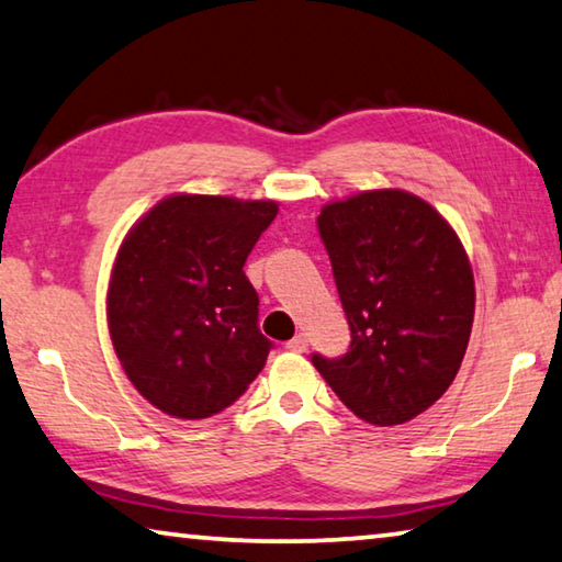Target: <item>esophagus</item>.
Listing matches in <instances>:
<instances>
[{
    "label": "esophagus",
    "instance_id": "34e87169",
    "mask_svg": "<svg viewBox=\"0 0 562 562\" xmlns=\"http://www.w3.org/2000/svg\"><path fill=\"white\" fill-rule=\"evenodd\" d=\"M288 349H290V351H304V349H307V337H304V335H294V337L288 341Z\"/></svg>",
    "mask_w": 562,
    "mask_h": 562
}]
</instances>
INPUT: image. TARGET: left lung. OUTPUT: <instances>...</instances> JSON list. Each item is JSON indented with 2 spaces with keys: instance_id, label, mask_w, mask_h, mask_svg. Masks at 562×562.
Listing matches in <instances>:
<instances>
[{
  "instance_id": "obj_1",
  "label": "left lung",
  "mask_w": 562,
  "mask_h": 562,
  "mask_svg": "<svg viewBox=\"0 0 562 562\" xmlns=\"http://www.w3.org/2000/svg\"><path fill=\"white\" fill-rule=\"evenodd\" d=\"M317 225L351 345L312 364L361 422H412L446 394L469 347V255L439 211L398 188L327 203Z\"/></svg>"
}]
</instances>
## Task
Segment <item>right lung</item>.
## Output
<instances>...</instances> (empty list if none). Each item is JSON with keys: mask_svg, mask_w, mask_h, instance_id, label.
<instances>
[{"mask_svg": "<svg viewBox=\"0 0 562 562\" xmlns=\"http://www.w3.org/2000/svg\"><path fill=\"white\" fill-rule=\"evenodd\" d=\"M274 215V201L178 193L123 237L106 292L111 341L164 414H221L262 372L272 345L243 265Z\"/></svg>", "mask_w": 562, "mask_h": 562, "instance_id": "add662e5", "label": "right lung"}]
</instances>
